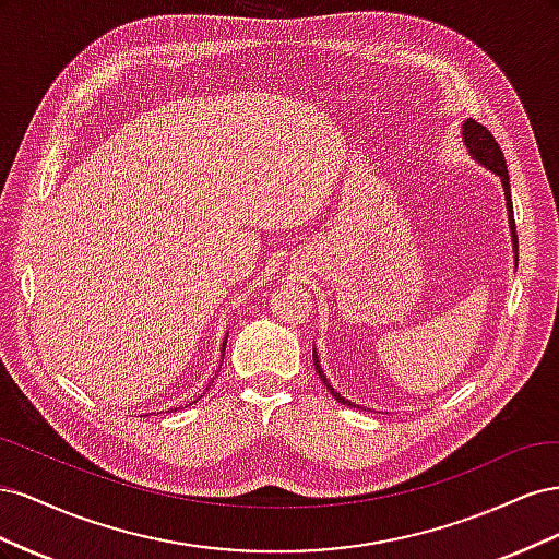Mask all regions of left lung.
<instances>
[{"instance_id":"8db88e82","label":"left lung","mask_w":559,"mask_h":559,"mask_svg":"<svg viewBox=\"0 0 559 559\" xmlns=\"http://www.w3.org/2000/svg\"><path fill=\"white\" fill-rule=\"evenodd\" d=\"M462 142H464L468 156L473 160H476L478 165L485 167V170H489V173L497 175L501 179V189H503V198H506V214H509V230H511V242H513L515 265H518V235H515V218H513V202H511V181H509V170H506V160H503L501 148H499V144H497V140L492 138V134H489V130L483 128L480 123L473 121V118H466V121L462 123ZM312 361H314V368H317L321 382L326 384L331 396L337 403L349 405V408H361L364 411V405H357L354 401L345 399L341 392H335V386L326 378L324 368H321V361L317 357V349L314 347H312Z\"/></svg>"}]
</instances>
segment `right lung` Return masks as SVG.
<instances>
[{"label": "right lung", "mask_w": 559, "mask_h": 559, "mask_svg": "<svg viewBox=\"0 0 559 559\" xmlns=\"http://www.w3.org/2000/svg\"><path fill=\"white\" fill-rule=\"evenodd\" d=\"M226 343H228V335L224 337V345H222V359H224V354H226ZM212 382H214V378H212ZM207 389H210V386H207ZM207 389H205V392H207ZM205 392H202V394H205ZM202 394H200L198 399H202ZM198 399H195V401H198ZM195 401H193V403H195ZM189 405H191V403H189ZM167 413H170V411H167Z\"/></svg>", "instance_id": "add662e5"}]
</instances>
